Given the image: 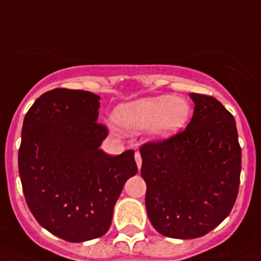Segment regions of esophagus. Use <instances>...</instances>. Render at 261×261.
<instances>
[{
    "mask_svg": "<svg viewBox=\"0 0 261 261\" xmlns=\"http://www.w3.org/2000/svg\"><path fill=\"white\" fill-rule=\"evenodd\" d=\"M135 161H136V165L137 167H139V170H141V166H142V159H141V154L139 152L135 153Z\"/></svg>",
    "mask_w": 261,
    "mask_h": 261,
    "instance_id": "1",
    "label": "esophagus"
}]
</instances>
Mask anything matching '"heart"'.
Segmentation results:
<instances>
[{
    "label": "heart",
    "mask_w": 261,
    "mask_h": 261,
    "mask_svg": "<svg viewBox=\"0 0 261 261\" xmlns=\"http://www.w3.org/2000/svg\"><path fill=\"white\" fill-rule=\"evenodd\" d=\"M190 116L191 105L185 98L159 95L117 105L111 120L126 133L145 128L148 141L166 142L181 133Z\"/></svg>",
    "instance_id": "heart-1"
}]
</instances>
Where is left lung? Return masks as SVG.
<instances>
[{
  "label": "left lung",
  "instance_id": "1",
  "mask_svg": "<svg viewBox=\"0 0 261 261\" xmlns=\"http://www.w3.org/2000/svg\"><path fill=\"white\" fill-rule=\"evenodd\" d=\"M190 98L194 111L186 130L140 148L148 219L160 234L174 239L203 237L227 218L242 170L233 115L212 96Z\"/></svg>",
  "mask_w": 261,
  "mask_h": 261
}]
</instances>
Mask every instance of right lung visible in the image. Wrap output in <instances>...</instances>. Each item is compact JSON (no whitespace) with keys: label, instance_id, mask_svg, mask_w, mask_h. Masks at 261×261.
Returning a JSON list of instances; mask_svg holds the SVG:
<instances>
[{"label":"right lung","instance_id":"add662e5","mask_svg":"<svg viewBox=\"0 0 261 261\" xmlns=\"http://www.w3.org/2000/svg\"><path fill=\"white\" fill-rule=\"evenodd\" d=\"M100 96L54 89L39 96L22 126L18 171L28 208L56 237L82 243L109 230L124 185L137 173L133 150L109 156L98 124Z\"/></svg>","mask_w":261,"mask_h":261}]
</instances>
